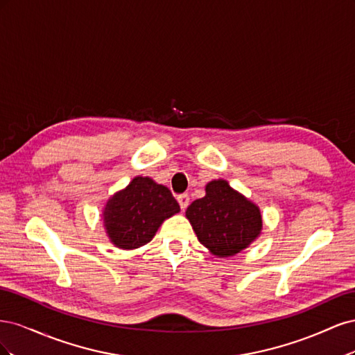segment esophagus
I'll return each mask as SVG.
<instances>
[{"label": "esophagus", "mask_w": 355, "mask_h": 355, "mask_svg": "<svg viewBox=\"0 0 355 355\" xmlns=\"http://www.w3.org/2000/svg\"><path fill=\"white\" fill-rule=\"evenodd\" d=\"M178 201H179L180 209L185 211V209L188 207V204H189V196H188V194H180V196L178 197Z\"/></svg>", "instance_id": "esophagus-1"}]
</instances>
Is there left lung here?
I'll return each mask as SVG.
<instances>
[{"mask_svg": "<svg viewBox=\"0 0 355 355\" xmlns=\"http://www.w3.org/2000/svg\"><path fill=\"white\" fill-rule=\"evenodd\" d=\"M185 214L198 241L216 257L243 252L263 227L261 209L223 179L209 182L206 196L192 201Z\"/></svg>", "mask_w": 355, "mask_h": 355, "instance_id": "8db88e82", "label": "left lung"}]
</instances>
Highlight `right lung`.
Returning a JSON list of instances; mask_svg holds the SVG:
<instances>
[{
    "label": "right lung",
    "instance_id": "add662e5",
    "mask_svg": "<svg viewBox=\"0 0 355 355\" xmlns=\"http://www.w3.org/2000/svg\"><path fill=\"white\" fill-rule=\"evenodd\" d=\"M179 211V204L167 187L148 176H136L105 202L102 220L115 247L135 250L151 241L161 223Z\"/></svg>",
    "mask_w": 355,
    "mask_h": 355
}]
</instances>
